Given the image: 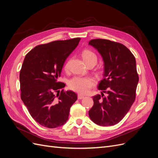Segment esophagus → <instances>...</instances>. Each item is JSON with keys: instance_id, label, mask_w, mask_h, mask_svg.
Segmentation results:
<instances>
[{"instance_id": "34e87169", "label": "esophagus", "mask_w": 158, "mask_h": 158, "mask_svg": "<svg viewBox=\"0 0 158 158\" xmlns=\"http://www.w3.org/2000/svg\"><path fill=\"white\" fill-rule=\"evenodd\" d=\"M84 98V95L81 94H78V99H83Z\"/></svg>"}]
</instances>
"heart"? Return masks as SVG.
Returning <instances> with one entry per match:
<instances>
[{
  "instance_id": "b5f03b06",
  "label": "heart",
  "mask_w": 158,
  "mask_h": 158,
  "mask_svg": "<svg viewBox=\"0 0 158 158\" xmlns=\"http://www.w3.org/2000/svg\"><path fill=\"white\" fill-rule=\"evenodd\" d=\"M82 59L87 65L91 63L96 64L98 60L97 55L90 49H84L82 52ZM67 64L66 65V67ZM95 84V80L92 77H81L74 76L69 81V86L76 92L79 93H86Z\"/></svg>"
}]
</instances>
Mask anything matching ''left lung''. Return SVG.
I'll return each instance as SVG.
<instances>
[{"mask_svg":"<svg viewBox=\"0 0 158 158\" xmlns=\"http://www.w3.org/2000/svg\"><path fill=\"white\" fill-rule=\"evenodd\" d=\"M89 45L103 58V79L98 88L107 94L106 97L103 93L93 97L89 116L98 125L113 126L126 115L136 98L139 78L135 57L127 47L117 42L96 39L89 41Z\"/></svg>","mask_w":158,"mask_h":158,"instance_id":"8db88e82","label":"left lung"}]
</instances>
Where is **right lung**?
I'll return each mask as SVG.
<instances>
[{
    "label": "right lung",
    "instance_id": "obj_1",
    "mask_svg": "<svg viewBox=\"0 0 158 158\" xmlns=\"http://www.w3.org/2000/svg\"><path fill=\"white\" fill-rule=\"evenodd\" d=\"M80 38L37 45L26 55L20 73L21 99L32 118L47 128L63 125L77 95L58 82L66 58Z\"/></svg>",
    "mask_w": 158,
    "mask_h": 158
}]
</instances>
